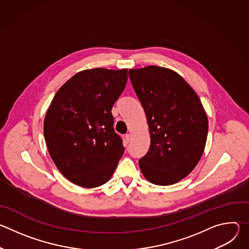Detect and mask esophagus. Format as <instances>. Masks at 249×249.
Wrapping results in <instances>:
<instances>
[{
	"instance_id": "1",
	"label": "esophagus",
	"mask_w": 249,
	"mask_h": 249,
	"mask_svg": "<svg viewBox=\"0 0 249 249\" xmlns=\"http://www.w3.org/2000/svg\"><path fill=\"white\" fill-rule=\"evenodd\" d=\"M131 138H132V135H131V134H126V136H125L126 143H129V142L131 141Z\"/></svg>"
}]
</instances>
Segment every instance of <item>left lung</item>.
Wrapping results in <instances>:
<instances>
[{"mask_svg":"<svg viewBox=\"0 0 249 249\" xmlns=\"http://www.w3.org/2000/svg\"><path fill=\"white\" fill-rule=\"evenodd\" d=\"M129 77L151 135L149 152L139 160L141 171L153 184L178 182L195 168L205 149L208 118L201 100L170 69H130Z\"/></svg>","mask_w":249,"mask_h":249,"instance_id":"8db88e82","label":"left lung"}]
</instances>
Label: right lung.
Returning a JSON list of instances; mask_svg holds the SVG:
<instances>
[{"instance_id": "1", "label": "right lung", "mask_w": 249, "mask_h": 249, "mask_svg": "<svg viewBox=\"0 0 249 249\" xmlns=\"http://www.w3.org/2000/svg\"><path fill=\"white\" fill-rule=\"evenodd\" d=\"M127 79V69L85 70L53 97L44 119V138L55 165L72 183L94 188L111 178L124 153L111 109Z\"/></svg>"}]
</instances>
